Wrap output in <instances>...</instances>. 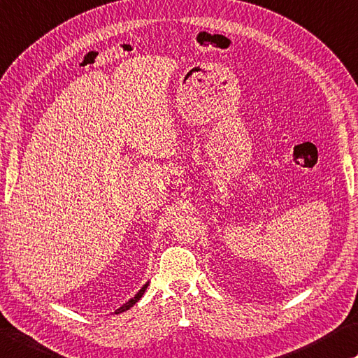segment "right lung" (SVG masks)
Listing matches in <instances>:
<instances>
[{
  "label": "right lung",
  "mask_w": 358,
  "mask_h": 358,
  "mask_svg": "<svg viewBox=\"0 0 358 358\" xmlns=\"http://www.w3.org/2000/svg\"><path fill=\"white\" fill-rule=\"evenodd\" d=\"M147 287H148V282L144 285V287H142L138 292H136V294H134V297H131V299H129V301L128 302H125V303H123L122 305V307L120 308H117L115 311H114V313L115 315H119V313H123V311H127V310H129V308H131L133 307V305L136 303V302H138L139 301V299L142 297V296H144V292H145V289H147Z\"/></svg>",
  "instance_id": "1"
}]
</instances>
